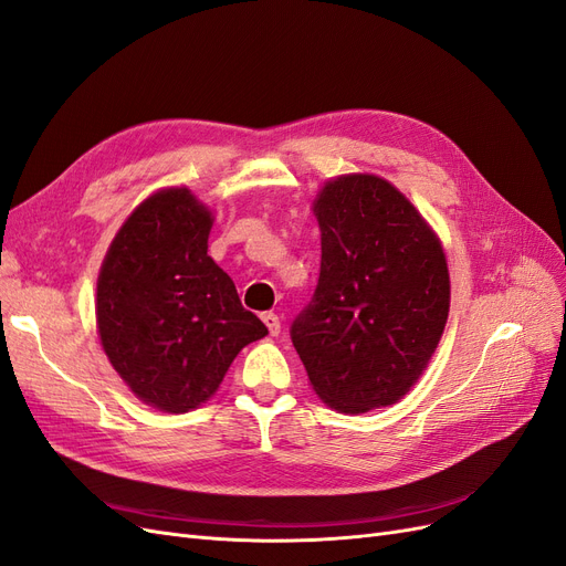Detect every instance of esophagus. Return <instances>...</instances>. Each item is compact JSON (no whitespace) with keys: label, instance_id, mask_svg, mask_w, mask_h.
<instances>
[{"label":"esophagus","instance_id":"esophagus-1","mask_svg":"<svg viewBox=\"0 0 566 566\" xmlns=\"http://www.w3.org/2000/svg\"><path fill=\"white\" fill-rule=\"evenodd\" d=\"M262 321H264V325L269 328V333L276 337L279 333H281V318H279V314H273V312H264L262 314Z\"/></svg>","mask_w":566,"mask_h":566}]
</instances>
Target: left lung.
<instances>
[{
    "label": "left lung",
    "mask_w": 566,
    "mask_h": 566,
    "mask_svg": "<svg viewBox=\"0 0 566 566\" xmlns=\"http://www.w3.org/2000/svg\"><path fill=\"white\" fill-rule=\"evenodd\" d=\"M321 273L290 337L318 397L339 413L397 403L418 382L449 318L437 233L389 181L345 175L314 200Z\"/></svg>",
    "instance_id": "1"
}]
</instances>
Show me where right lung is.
Wrapping results in <instances>:
<instances>
[{
  "instance_id": "1",
  "label": "right lung",
  "mask_w": 566,
  "mask_h": 566,
  "mask_svg": "<svg viewBox=\"0 0 566 566\" xmlns=\"http://www.w3.org/2000/svg\"><path fill=\"white\" fill-rule=\"evenodd\" d=\"M210 229L212 212L188 188H163L119 227L98 273L108 361L165 413L208 401L238 352L269 333L208 254Z\"/></svg>"
}]
</instances>
